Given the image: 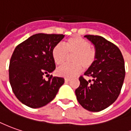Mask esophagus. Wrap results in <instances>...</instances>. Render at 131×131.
I'll list each match as a JSON object with an SVG mask.
<instances>
[{
	"label": "esophagus",
	"instance_id": "esophagus-1",
	"mask_svg": "<svg viewBox=\"0 0 131 131\" xmlns=\"http://www.w3.org/2000/svg\"><path fill=\"white\" fill-rule=\"evenodd\" d=\"M64 81H65V82H68L70 81V79H69V78H65V79H64Z\"/></svg>",
	"mask_w": 131,
	"mask_h": 131
}]
</instances>
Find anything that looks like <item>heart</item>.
Returning <instances> with one entry per match:
<instances>
[{"instance_id":"heart-1","label":"heart","mask_w":131,"mask_h":131,"mask_svg":"<svg viewBox=\"0 0 131 131\" xmlns=\"http://www.w3.org/2000/svg\"><path fill=\"white\" fill-rule=\"evenodd\" d=\"M52 57L57 65H62L67 61L68 55H73L72 63L59 67L57 73L59 76L73 77L82 70L90 68L96 60V50L86 39L80 36L72 37L64 43V47L56 45L52 49Z\"/></svg>"}]
</instances>
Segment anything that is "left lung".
<instances>
[{"label":"left lung","mask_w":131,"mask_h":131,"mask_svg":"<svg viewBox=\"0 0 131 131\" xmlns=\"http://www.w3.org/2000/svg\"><path fill=\"white\" fill-rule=\"evenodd\" d=\"M84 37L94 44L96 60L84 73L92 77V82L80 77V84L75 94L84 109L99 112L112 105L120 95L125 79V63L121 51L114 43L100 36Z\"/></svg>","instance_id":"obj_1"}]
</instances>
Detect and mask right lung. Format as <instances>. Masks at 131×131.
<instances>
[{"mask_svg":"<svg viewBox=\"0 0 131 131\" xmlns=\"http://www.w3.org/2000/svg\"><path fill=\"white\" fill-rule=\"evenodd\" d=\"M64 37L63 34H36L18 44L9 64V81L18 100L32 108L47 105L64 83L62 77L50 75L56 68L52 49Z\"/></svg>","mask_w":131,"mask_h":131,"instance_id":"obj_1","label":"right lung"}]
</instances>
